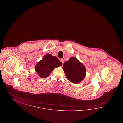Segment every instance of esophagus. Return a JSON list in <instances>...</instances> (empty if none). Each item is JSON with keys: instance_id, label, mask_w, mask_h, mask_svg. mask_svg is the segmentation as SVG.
<instances>
[{"instance_id": "obj_1", "label": "esophagus", "mask_w": 123, "mask_h": 123, "mask_svg": "<svg viewBox=\"0 0 123 123\" xmlns=\"http://www.w3.org/2000/svg\"><path fill=\"white\" fill-rule=\"evenodd\" d=\"M60 62H61L62 63V64H64V59H60Z\"/></svg>"}]
</instances>
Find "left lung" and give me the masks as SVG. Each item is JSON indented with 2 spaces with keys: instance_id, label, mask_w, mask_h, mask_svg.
I'll return each instance as SVG.
<instances>
[{
  "instance_id": "8db88e82",
  "label": "left lung",
  "mask_w": 123,
  "mask_h": 123,
  "mask_svg": "<svg viewBox=\"0 0 123 123\" xmlns=\"http://www.w3.org/2000/svg\"><path fill=\"white\" fill-rule=\"evenodd\" d=\"M63 69L67 79L75 84L80 83L86 76L84 66L74 57L65 61Z\"/></svg>"
}]
</instances>
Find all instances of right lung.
I'll use <instances>...</instances> for the list:
<instances>
[{
	"label": "right lung",
	"mask_w": 123,
	"mask_h": 123,
	"mask_svg": "<svg viewBox=\"0 0 123 123\" xmlns=\"http://www.w3.org/2000/svg\"><path fill=\"white\" fill-rule=\"evenodd\" d=\"M62 65V63L57 58L47 54L36 64L35 70L40 77L46 78L49 76L54 68Z\"/></svg>",
	"instance_id": "right-lung-1"
}]
</instances>
